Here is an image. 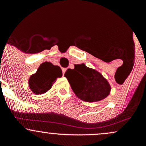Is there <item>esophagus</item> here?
I'll return each mask as SVG.
<instances>
[{"label":"esophagus","instance_id":"obj_1","mask_svg":"<svg viewBox=\"0 0 146 146\" xmlns=\"http://www.w3.org/2000/svg\"><path fill=\"white\" fill-rule=\"evenodd\" d=\"M62 73H63V75H64L65 71H66V68H62Z\"/></svg>","mask_w":146,"mask_h":146}]
</instances>
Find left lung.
I'll return each mask as SVG.
<instances>
[{"instance_id": "obj_1", "label": "left lung", "mask_w": 146, "mask_h": 146, "mask_svg": "<svg viewBox=\"0 0 146 146\" xmlns=\"http://www.w3.org/2000/svg\"><path fill=\"white\" fill-rule=\"evenodd\" d=\"M74 66L73 69L68 68L64 76L78 98L84 102H95L104 100L110 94L111 87L101 73L87 67L84 64Z\"/></svg>"}]
</instances>
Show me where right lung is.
Wrapping results in <instances>:
<instances>
[{
    "label": "right lung",
    "mask_w": 146,
    "mask_h": 146,
    "mask_svg": "<svg viewBox=\"0 0 146 146\" xmlns=\"http://www.w3.org/2000/svg\"><path fill=\"white\" fill-rule=\"evenodd\" d=\"M62 76V71L59 66L45 62L40 65L36 73L29 78V87L36 95L43 94L51 88L57 78Z\"/></svg>",
    "instance_id": "right-lung-1"
}]
</instances>
